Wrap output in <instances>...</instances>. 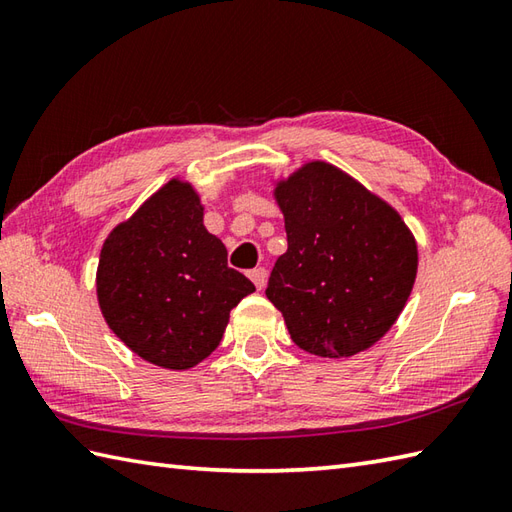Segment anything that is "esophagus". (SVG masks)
Segmentation results:
<instances>
[{
  "mask_svg": "<svg viewBox=\"0 0 512 512\" xmlns=\"http://www.w3.org/2000/svg\"><path fill=\"white\" fill-rule=\"evenodd\" d=\"M248 277L253 279V284H255L257 290H264V286H266V268H262V266L253 268V270H250V273H248Z\"/></svg>",
  "mask_w": 512,
  "mask_h": 512,
  "instance_id": "esophagus-1",
  "label": "esophagus"
}]
</instances>
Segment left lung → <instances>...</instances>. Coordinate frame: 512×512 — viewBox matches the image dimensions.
<instances>
[{
	"label": "left lung",
	"instance_id": "8db88e82",
	"mask_svg": "<svg viewBox=\"0 0 512 512\" xmlns=\"http://www.w3.org/2000/svg\"><path fill=\"white\" fill-rule=\"evenodd\" d=\"M288 250L266 297L290 339L323 358L372 347L396 323L418 270L416 239L402 217L328 162H308L277 184Z\"/></svg>",
	"mask_w": 512,
	"mask_h": 512
}]
</instances>
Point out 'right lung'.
I'll return each instance as SVG.
<instances>
[{"label": "right lung", "instance_id": "1", "mask_svg": "<svg viewBox=\"0 0 512 512\" xmlns=\"http://www.w3.org/2000/svg\"><path fill=\"white\" fill-rule=\"evenodd\" d=\"M189 182L171 180L105 239L96 295L112 332L140 358L189 369L222 341L253 281L226 264Z\"/></svg>", "mask_w": 512, "mask_h": 512}]
</instances>
